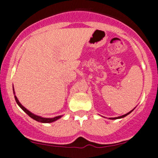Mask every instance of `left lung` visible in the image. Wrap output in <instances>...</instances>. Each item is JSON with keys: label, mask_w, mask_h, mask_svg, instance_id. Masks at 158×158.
<instances>
[{"label": "left lung", "mask_w": 158, "mask_h": 158, "mask_svg": "<svg viewBox=\"0 0 158 158\" xmlns=\"http://www.w3.org/2000/svg\"><path fill=\"white\" fill-rule=\"evenodd\" d=\"M133 110H131V112H129V113H127V114H124V115H123V116H118V117H114V118H110V119H111V120H116V119H120V118H123V117H124V116H127L128 114H129V113H131V112H132Z\"/></svg>", "instance_id": "left-lung-1"}]
</instances>
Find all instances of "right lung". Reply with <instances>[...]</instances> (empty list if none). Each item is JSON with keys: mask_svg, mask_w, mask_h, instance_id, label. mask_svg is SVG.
Wrapping results in <instances>:
<instances>
[{"mask_svg": "<svg viewBox=\"0 0 158 158\" xmlns=\"http://www.w3.org/2000/svg\"><path fill=\"white\" fill-rule=\"evenodd\" d=\"M15 100H16V102L18 103V105L19 106L21 107V108L22 109V110H24V111L25 112V113H27V114L30 117H31L32 119H34V120H36V121L40 122V123H52V122L56 121V120H57L58 119H59V118L62 117V116H56V117H54V118H44V117H41V116H36V115L33 114V113H31L30 111H28V110H27L25 107L23 106L20 103V102L18 101V98L16 97V96H15Z\"/></svg>", "mask_w": 158, "mask_h": 158, "instance_id": "add662e5", "label": "right lung"}]
</instances>
